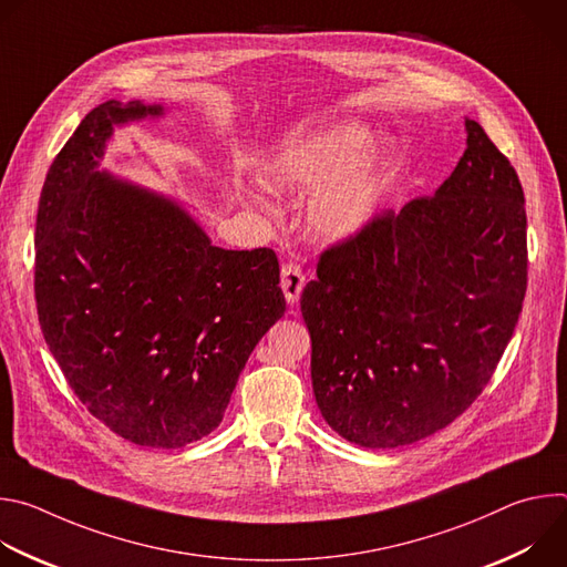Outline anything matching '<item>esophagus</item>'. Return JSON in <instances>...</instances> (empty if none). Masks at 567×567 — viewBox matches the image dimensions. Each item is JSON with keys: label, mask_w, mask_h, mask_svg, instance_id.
Masks as SVG:
<instances>
[{"label": "esophagus", "mask_w": 567, "mask_h": 567, "mask_svg": "<svg viewBox=\"0 0 567 567\" xmlns=\"http://www.w3.org/2000/svg\"><path fill=\"white\" fill-rule=\"evenodd\" d=\"M280 287H282V293L287 298L289 305H296L300 293H302V287H305V274L298 265L289 262L280 269Z\"/></svg>", "instance_id": "obj_1"}]
</instances>
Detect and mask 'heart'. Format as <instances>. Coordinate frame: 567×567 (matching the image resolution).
Instances as JSON below:
<instances>
[{
  "label": "heart",
  "mask_w": 567,
  "mask_h": 567,
  "mask_svg": "<svg viewBox=\"0 0 567 567\" xmlns=\"http://www.w3.org/2000/svg\"><path fill=\"white\" fill-rule=\"evenodd\" d=\"M372 132L341 121L285 143L260 166L258 179L271 193L313 190L307 224L322 239L341 241L359 235L379 213L385 190V161L368 152ZM251 204L258 197L247 195Z\"/></svg>",
  "instance_id": "heart-1"
}]
</instances>
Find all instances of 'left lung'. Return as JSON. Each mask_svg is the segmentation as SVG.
I'll use <instances>...</instances> for the list:
<instances>
[{
    "instance_id": "1",
    "label": "left lung",
    "mask_w": 567,
    "mask_h": 567,
    "mask_svg": "<svg viewBox=\"0 0 567 567\" xmlns=\"http://www.w3.org/2000/svg\"><path fill=\"white\" fill-rule=\"evenodd\" d=\"M464 127L466 150L433 197L322 254L300 296L318 411L365 449L409 446L460 417L523 309V186L480 123Z\"/></svg>"
}]
</instances>
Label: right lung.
<instances>
[{"instance_id":"add662e5","label":"right lung","mask_w":567,"mask_h":567,"mask_svg":"<svg viewBox=\"0 0 567 567\" xmlns=\"http://www.w3.org/2000/svg\"><path fill=\"white\" fill-rule=\"evenodd\" d=\"M161 116L107 101L64 143L38 206L35 300L85 409L132 444L182 449L219 426L285 296L271 249L213 247L177 199L101 171L116 127Z\"/></svg>"}]
</instances>
